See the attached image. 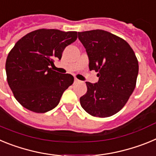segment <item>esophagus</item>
Wrapping results in <instances>:
<instances>
[{
    "label": "esophagus",
    "instance_id": "esophagus-1",
    "mask_svg": "<svg viewBox=\"0 0 156 156\" xmlns=\"http://www.w3.org/2000/svg\"><path fill=\"white\" fill-rule=\"evenodd\" d=\"M74 83H81V81L80 80L75 78V80H74Z\"/></svg>",
    "mask_w": 156,
    "mask_h": 156
}]
</instances>
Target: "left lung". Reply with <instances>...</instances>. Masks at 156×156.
<instances>
[{
  "mask_svg": "<svg viewBox=\"0 0 156 156\" xmlns=\"http://www.w3.org/2000/svg\"><path fill=\"white\" fill-rule=\"evenodd\" d=\"M86 49L89 69L98 73L95 83L86 82L87 91L80 98L82 108L96 117L118 112L132 94L138 74V62L126 41L101 30L78 32Z\"/></svg>",
  "mask_w": 156,
  "mask_h": 156,
  "instance_id": "left-lung-1",
  "label": "left lung"
}]
</instances>
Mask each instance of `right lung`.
<instances>
[{"instance_id": "add662e5", "label": "right lung", "mask_w": 156, "mask_h": 156, "mask_svg": "<svg viewBox=\"0 0 156 156\" xmlns=\"http://www.w3.org/2000/svg\"><path fill=\"white\" fill-rule=\"evenodd\" d=\"M77 39V32L37 30L16 43L5 64L7 80L16 100L24 108L44 113L55 108L73 76L54 71L55 59Z\"/></svg>"}]
</instances>
